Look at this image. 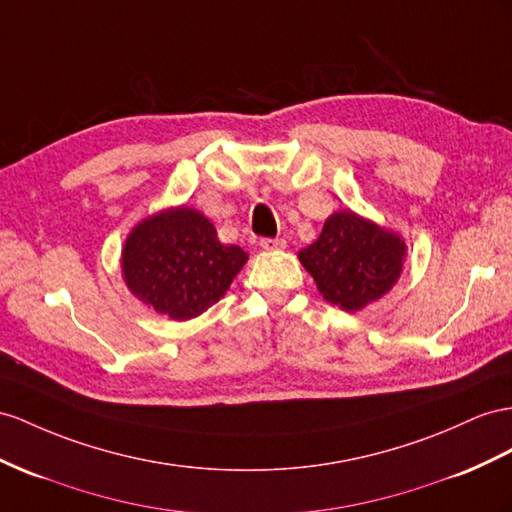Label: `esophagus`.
Wrapping results in <instances>:
<instances>
[{
	"instance_id": "1",
	"label": "esophagus",
	"mask_w": 512,
	"mask_h": 512,
	"mask_svg": "<svg viewBox=\"0 0 512 512\" xmlns=\"http://www.w3.org/2000/svg\"><path fill=\"white\" fill-rule=\"evenodd\" d=\"M285 240L283 238H261L259 246L266 248V251H277V248H285Z\"/></svg>"
}]
</instances>
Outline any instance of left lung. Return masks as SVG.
Wrapping results in <instances>:
<instances>
[{"label": "left lung", "mask_w": 512, "mask_h": 512, "mask_svg": "<svg viewBox=\"0 0 512 512\" xmlns=\"http://www.w3.org/2000/svg\"><path fill=\"white\" fill-rule=\"evenodd\" d=\"M298 257L324 300L344 311H359L398 281L404 242L357 214L337 212Z\"/></svg>", "instance_id": "left-lung-1"}]
</instances>
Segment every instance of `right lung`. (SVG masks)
I'll return each mask as SVG.
<instances>
[{
  "label": "right lung",
  "instance_id": "add662e5",
  "mask_svg": "<svg viewBox=\"0 0 512 512\" xmlns=\"http://www.w3.org/2000/svg\"><path fill=\"white\" fill-rule=\"evenodd\" d=\"M248 255L225 246L196 209L162 212L129 233L123 274L142 303L173 320L201 316L225 296Z\"/></svg>",
  "mask_w": 512,
  "mask_h": 512
}]
</instances>
